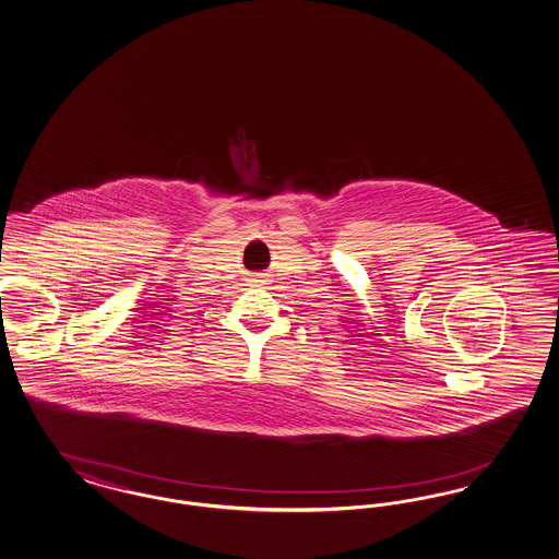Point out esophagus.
<instances>
[{
	"mask_svg": "<svg viewBox=\"0 0 559 559\" xmlns=\"http://www.w3.org/2000/svg\"><path fill=\"white\" fill-rule=\"evenodd\" d=\"M254 281L255 283H264V278H262V276H255Z\"/></svg>",
	"mask_w": 559,
	"mask_h": 559,
	"instance_id": "esophagus-1",
	"label": "esophagus"
}]
</instances>
